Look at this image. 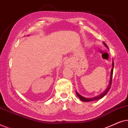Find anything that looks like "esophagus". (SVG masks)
Wrapping results in <instances>:
<instances>
[{
  "mask_svg": "<svg viewBox=\"0 0 128 128\" xmlns=\"http://www.w3.org/2000/svg\"><path fill=\"white\" fill-rule=\"evenodd\" d=\"M67 66H68V65H67Z\"/></svg>",
  "mask_w": 128,
  "mask_h": 128,
  "instance_id": "1",
  "label": "esophagus"
}]
</instances>
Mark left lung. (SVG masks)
<instances>
[{"instance_id": "left-lung-1", "label": "left lung", "mask_w": 128, "mask_h": 128, "mask_svg": "<svg viewBox=\"0 0 128 128\" xmlns=\"http://www.w3.org/2000/svg\"><path fill=\"white\" fill-rule=\"evenodd\" d=\"M103 44H104V45L106 47V48H108V46L106 45V44L104 42H103ZM114 66V60H113L112 61V69H111V77H110L109 85H108V86L107 88H106V90H105L104 92H102V93H101V94H100V95H98V96H96V97H92V98H87V97H83V96L78 94V92H76V93L77 94V96H78V97L79 98L80 100L83 101V102H90V101H96V100H98L102 98L103 97H104V96L108 93V92H109L110 89L111 87L112 80V74H113Z\"/></svg>"}]
</instances>
